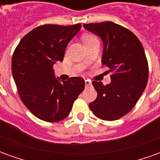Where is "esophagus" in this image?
I'll use <instances>...</instances> for the list:
<instances>
[{"label":"esophagus","instance_id":"esophagus-1","mask_svg":"<svg viewBox=\"0 0 160 160\" xmlns=\"http://www.w3.org/2000/svg\"><path fill=\"white\" fill-rule=\"evenodd\" d=\"M91 84H92V82H91V80H85V85H86V87H89V86H91Z\"/></svg>","mask_w":160,"mask_h":160}]
</instances>
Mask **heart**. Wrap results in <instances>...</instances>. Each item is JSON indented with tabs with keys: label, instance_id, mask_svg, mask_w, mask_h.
I'll return each mask as SVG.
<instances>
[{
	"label": "heart",
	"instance_id": "obj_1",
	"mask_svg": "<svg viewBox=\"0 0 160 160\" xmlns=\"http://www.w3.org/2000/svg\"><path fill=\"white\" fill-rule=\"evenodd\" d=\"M84 42H87V41H90V40L96 39V38H94L93 36H90V35H87V36H85L83 38Z\"/></svg>",
	"mask_w": 160,
	"mask_h": 160
}]
</instances>
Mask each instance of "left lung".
Returning <instances> with one entry per match:
<instances>
[{
  "label": "left lung",
  "instance_id": "left-lung-1",
  "mask_svg": "<svg viewBox=\"0 0 160 160\" xmlns=\"http://www.w3.org/2000/svg\"><path fill=\"white\" fill-rule=\"evenodd\" d=\"M83 26L102 39V64L111 73L106 86L92 81L98 96L89 107L102 120H118L133 109L147 87L148 63L143 46L132 32L111 21Z\"/></svg>",
  "mask_w": 160,
  "mask_h": 160
}]
</instances>
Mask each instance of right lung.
Here are the masks:
<instances>
[{"label":"right lung","instance_id":"obj_1","mask_svg":"<svg viewBox=\"0 0 160 160\" xmlns=\"http://www.w3.org/2000/svg\"><path fill=\"white\" fill-rule=\"evenodd\" d=\"M80 28V24L40 26L27 33L13 52L12 73L19 97L41 120L65 119L85 88L82 78L61 81L53 69L56 62H62L67 45Z\"/></svg>","mask_w":160,"mask_h":160}]
</instances>
